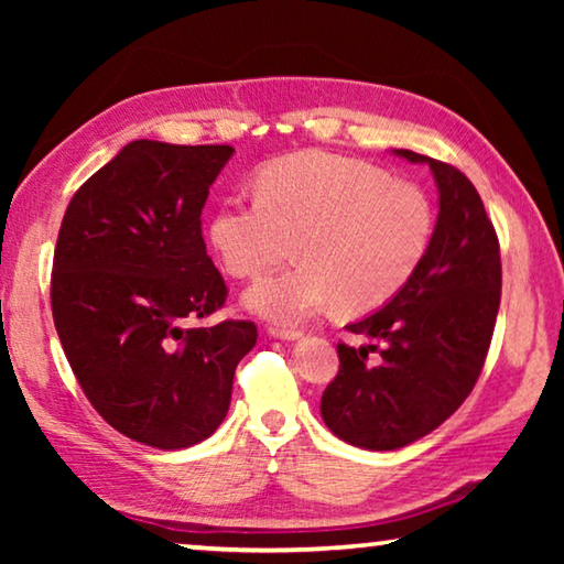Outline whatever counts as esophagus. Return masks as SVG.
Wrapping results in <instances>:
<instances>
[{
	"label": "esophagus",
	"mask_w": 564,
	"mask_h": 564,
	"mask_svg": "<svg viewBox=\"0 0 564 564\" xmlns=\"http://www.w3.org/2000/svg\"><path fill=\"white\" fill-rule=\"evenodd\" d=\"M269 333L273 338H281V340H299L303 336L299 328H285V326H271Z\"/></svg>",
	"instance_id": "esophagus-1"
}]
</instances>
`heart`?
I'll list each match as a JSON object with an SVG mask.
<instances>
[{
  "label": "heart",
  "instance_id": "obj_1",
  "mask_svg": "<svg viewBox=\"0 0 564 564\" xmlns=\"http://www.w3.org/2000/svg\"><path fill=\"white\" fill-rule=\"evenodd\" d=\"M433 206L415 184L370 161L299 151L256 174V202H226L208 236L234 279H256L291 251L299 263L265 275L243 303L273 323H295L336 301L366 313L413 279L433 241Z\"/></svg>",
  "mask_w": 564,
  "mask_h": 564
}]
</instances>
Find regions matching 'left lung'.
<instances>
[{
	"label": "left lung",
	"mask_w": 564,
	"mask_h": 564,
	"mask_svg": "<svg viewBox=\"0 0 564 564\" xmlns=\"http://www.w3.org/2000/svg\"><path fill=\"white\" fill-rule=\"evenodd\" d=\"M427 164L437 221L423 263L383 308L346 326L368 346L338 343L340 368L321 398L333 435L362 451H398L443 425L473 393L500 308V243L482 198L463 171ZM378 351V361L367 352Z\"/></svg>",
	"instance_id": "obj_1"
}]
</instances>
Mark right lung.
<instances>
[{
  "label": "right lung",
  "instance_id": "obj_1",
  "mask_svg": "<svg viewBox=\"0 0 564 564\" xmlns=\"http://www.w3.org/2000/svg\"><path fill=\"white\" fill-rule=\"evenodd\" d=\"M234 147L139 139L84 181L66 206L52 271V316L97 413L159 451L206 441L231 405L251 321L184 328L226 303L202 212Z\"/></svg>",
  "mask_w": 564,
  "mask_h": 564
}]
</instances>
